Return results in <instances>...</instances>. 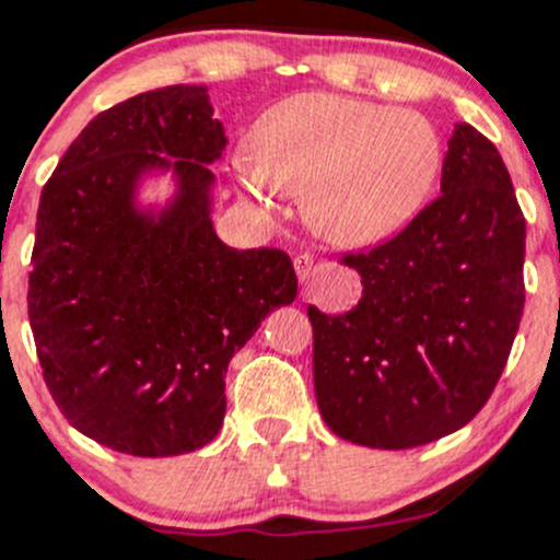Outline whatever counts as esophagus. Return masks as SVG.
Instances as JSON below:
<instances>
[{
    "label": "esophagus",
    "instance_id": "1",
    "mask_svg": "<svg viewBox=\"0 0 560 560\" xmlns=\"http://www.w3.org/2000/svg\"><path fill=\"white\" fill-rule=\"evenodd\" d=\"M294 271H298L300 281H307L313 276V255L300 253L294 255Z\"/></svg>",
    "mask_w": 560,
    "mask_h": 560
}]
</instances>
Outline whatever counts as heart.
Listing matches in <instances>:
<instances>
[{
    "label": "heart",
    "instance_id": "b5f03b06",
    "mask_svg": "<svg viewBox=\"0 0 560 560\" xmlns=\"http://www.w3.org/2000/svg\"><path fill=\"white\" fill-rule=\"evenodd\" d=\"M236 171L262 205L305 199V221L324 242L365 247L421 210L442 171V139L416 110L339 94H294L253 128V155Z\"/></svg>",
    "mask_w": 560,
    "mask_h": 560
}]
</instances>
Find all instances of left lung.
Segmentation results:
<instances>
[{"label": "left lung", "mask_w": 560, "mask_h": 560, "mask_svg": "<svg viewBox=\"0 0 560 560\" xmlns=\"http://www.w3.org/2000/svg\"><path fill=\"white\" fill-rule=\"evenodd\" d=\"M440 189L400 234L342 255L363 284L352 311L307 307L318 410L358 445L408 450L466 427L516 339L526 221L474 126H455Z\"/></svg>", "instance_id": "left-lung-1"}]
</instances>
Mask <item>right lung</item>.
I'll return each mask as SVG.
<instances>
[{
  "label": "right lung",
  "instance_id": "add662e5",
  "mask_svg": "<svg viewBox=\"0 0 560 560\" xmlns=\"http://www.w3.org/2000/svg\"><path fill=\"white\" fill-rule=\"evenodd\" d=\"M226 137L205 86H165L100 113L42 189L28 320L70 427L141 458L191 453L226 413L231 355L298 298L287 253L234 249L210 221L208 165ZM171 167L160 217L132 202Z\"/></svg>",
  "mask_w": 560,
  "mask_h": 560
}]
</instances>
